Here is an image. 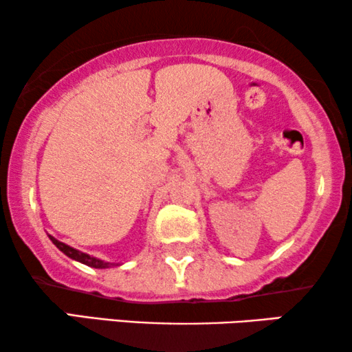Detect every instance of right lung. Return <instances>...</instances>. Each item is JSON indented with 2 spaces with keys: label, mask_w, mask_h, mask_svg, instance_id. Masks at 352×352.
Masks as SVG:
<instances>
[{
  "label": "right lung",
  "mask_w": 352,
  "mask_h": 352,
  "mask_svg": "<svg viewBox=\"0 0 352 352\" xmlns=\"http://www.w3.org/2000/svg\"><path fill=\"white\" fill-rule=\"evenodd\" d=\"M50 239H51V242L54 243L62 253L67 254V256L72 258V259H75V261H80V263L86 264V266L96 267V269H107V267H112V266H118V264H115V263H105V261H102V259H98L94 256H89V254H86L83 252H78V250L69 247V245H65L64 242H59V240L52 237V235H50Z\"/></svg>",
  "instance_id": "add662e5"
}]
</instances>
